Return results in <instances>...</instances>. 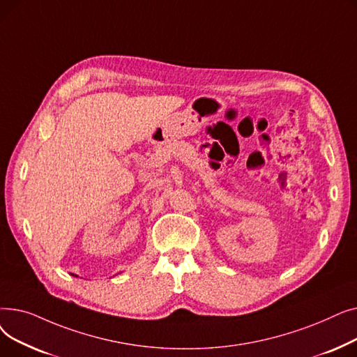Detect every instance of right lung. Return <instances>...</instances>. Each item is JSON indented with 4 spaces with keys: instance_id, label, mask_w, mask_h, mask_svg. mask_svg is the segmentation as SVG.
<instances>
[{
    "instance_id": "add662e5",
    "label": "right lung",
    "mask_w": 357,
    "mask_h": 357,
    "mask_svg": "<svg viewBox=\"0 0 357 357\" xmlns=\"http://www.w3.org/2000/svg\"><path fill=\"white\" fill-rule=\"evenodd\" d=\"M73 276H77V275H73Z\"/></svg>"
}]
</instances>
